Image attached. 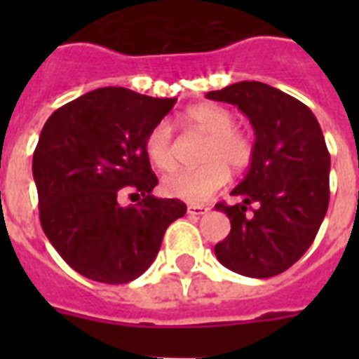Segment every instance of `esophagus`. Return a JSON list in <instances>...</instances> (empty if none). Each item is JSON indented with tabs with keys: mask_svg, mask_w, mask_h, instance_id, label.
I'll return each mask as SVG.
<instances>
[{
	"mask_svg": "<svg viewBox=\"0 0 359 359\" xmlns=\"http://www.w3.org/2000/svg\"><path fill=\"white\" fill-rule=\"evenodd\" d=\"M208 208L207 207H201V205H190L188 207V214L190 216H203V214H207Z\"/></svg>",
	"mask_w": 359,
	"mask_h": 359,
	"instance_id": "34e87169",
	"label": "esophagus"
}]
</instances>
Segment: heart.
Listing matches in <instances>:
<instances>
[{
	"instance_id": "obj_1",
	"label": "heart",
	"mask_w": 359,
	"mask_h": 359,
	"mask_svg": "<svg viewBox=\"0 0 359 359\" xmlns=\"http://www.w3.org/2000/svg\"><path fill=\"white\" fill-rule=\"evenodd\" d=\"M186 119L197 128L210 134V143L203 152L201 168L177 169L162 180L165 196L182 199L186 203L208 201L218 194L227 182V168L231 171H242L250 165L253 158V140L248 132L236 128L235 115L229 109L216 104H201L186 111ZM147 158L160 171L175 168L173 126L169 121H158L145 137Z\"/></svg>"
}]
</instances>
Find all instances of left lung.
Returning a JSON list of instances; mask_svg holds the SVG:
<instances>
[{
  "label": "left lung",
  "instance_id": "obj_1",
  "mask_svg": "<svg viewBox=\"0 0 359 359\" xmlns=\"http://www.w3.org/2000/svg\"><path fill=\"white\" fill-rule=\"evenodd\" d=\"M207 98L235 104L255 130L250 169L231 191L242 203L216 205L229 216L231 233L214 253L248 278L278 276L309 250L328 210L330 152L320 124L306 104L261 81H238Z\"/></svg>",
  "mask_w": 359,
  "mask_h": 359
}]
</instances>
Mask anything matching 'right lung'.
Listing matches in <instances>:
<instances>
[{"mask_svg": "<svg viewBox=\"0 0 359 359\" xmlns=\"http://www.w3.org/2000/svg\"><path fill=\"white\" fill-rule=\"evenodd\" d=\"M177 98L102 87L55 109L33 152L39 218L70 268L98 283L140 278L165 229L186 214L180 199H158L145 152L149 130ZM141 196L123 208L120 197Z\"/></svg>", "mask_w": 359, "mask_h": 359, "instance_id": "add662e5", "label": "right lung"}]
</instances>
